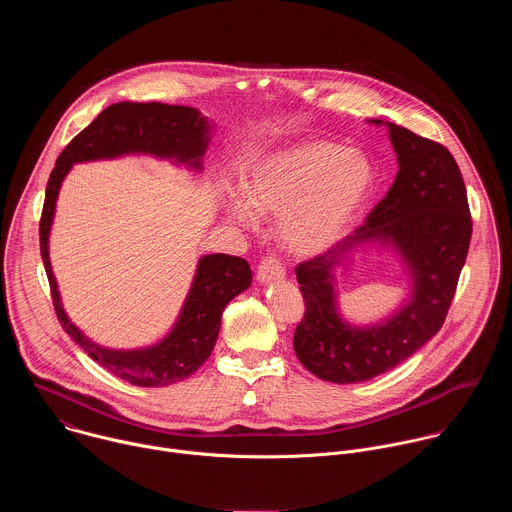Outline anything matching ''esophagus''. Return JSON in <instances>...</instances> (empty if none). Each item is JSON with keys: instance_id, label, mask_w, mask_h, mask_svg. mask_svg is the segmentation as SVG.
<instances>
[{"instance_id": "obj_1", "label": "esophagus", "mask_w": 512, "mask_h": 512, "mask_svg": "<svg viewBox=\"0 0 512 512\" xmlns=\"http://www.w3.org/2000/svg\"><path fill=\"white\" fill-rule=\"evenodd\" d=\"M285 277L283 265L275 257H265L261 265L257 267V281L259 283H271V281H281Z\"/></svg>"}]
</instances>
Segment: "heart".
<instances>
[{
    "label": "heart",
    "instance_id": "1",
    "mask_svg": "<svg viewBox=\"0 0 512 512\" xmlns=\"http://www.w3.org/2000/svg\"><path fill=\"white\" fill-rule=\"evenodd\" d=\"M375 186L369 156L332 141H304L261 158L245 178L243 196L227 210L243 227L255 214L279 218L283 247L314 257L336 245L352 227Z\"/></svg>",
    "mask_w": 512,
    "mask_h": 512
}]
</instances>
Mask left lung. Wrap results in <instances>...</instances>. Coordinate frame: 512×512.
Masks as SVG:
<instances>
[{
    "label": "left lung",
    "mask_w": 512,
    "mask_h": 512,
    "mask_svg": "<svg viewBox=\"0 0 512 512\" xmlns=\"http://www.w3.org/2000/svg\"><path fill=\"white\" fill-rule=\"evenodd\" d=\"M367 123L389 129L399 166L395 182L362 227L296 267L306 300L294 334L296 356L312 375L338 385L393 371L440 332L472 237L466 186L444 145L383 119ZM369 248L400 265L408 294L381 321L356 325L339 310L335 269Z\"/></svg>",
    "instance_id": "1"
}]
</instances>
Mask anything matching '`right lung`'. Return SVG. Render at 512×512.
<instances>
[{"mask_svg": "<svg viewBox=\"0 0 512 512\" xmlns=\"http://www.w3.org/2000/svg\"><path fill=\"white\" fill-rule=\"evenodd\" d=\"M214 127L216 125L194 107L131 101L115 103L66 145L48 178L40 218V253L50 281L56 316L64 332L103 369L137 387H168L198 371L216 344L223 310L233 298L249 289L253 271L241 257L225 253L202 255L196 263L180 314L162 340L139 348L101 346L68 318L52 271L50 231L60 186L75 164L125 156L170 160L178 168L200 174Z\"/></svg>", "mask_w": 512, "mask_h": 512, "instance_id": "add662e5", "label": "right lung"}]
</instances>
